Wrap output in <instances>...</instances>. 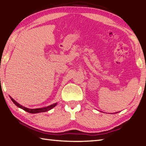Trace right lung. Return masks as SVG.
<instances>
[{
  "instance_id": "obj_1",
  "label": "right lung",
  "mask_w": 146,
  "mask_h": 146,
  "mask_svg": "<svg viewBox=\"0 0 146 146\" xmlns=\"http://www.w3.org/2000/svg\"><path fill=\"white\" fill-rule=\"evenodd\" d=\"M11 100L13 101V102L15 104L17 107H19L20 108L23 109L24 111H26L28 112V113H42V112H46V111H48L51 110V109L53 108L55 106H56V105L57 104V103H55L54 104H52L49 106H48V107H45V108H37V109H29V108H27L24 107V106H21V104H19V103H17L15 100L13 98H12L10 97Z\"/></svg>"
}]
</instances>
